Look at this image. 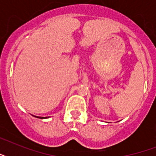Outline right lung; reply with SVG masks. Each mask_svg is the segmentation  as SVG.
Returning a JSON list of instances; mask_svg holds the SVG:
<instances>
[{
	"mask_svg": "<svg viewBox=\"0 0 156 156\" xmlns=\"http://www.w3.org/2000/svg\"><path fill=\"white\" fill-rule=\"evenodd\" d=\"M38 118H41V119H44V118H47V117H39V116H38Z\"/></svg>",
	"mask_w": 156,
	"mask_h": 156,
	"instance_id": "obj_1",
	"label": "right lung"
}]
</instances>
